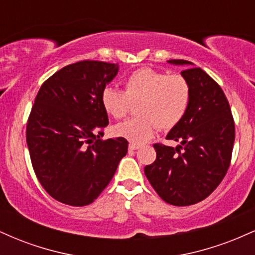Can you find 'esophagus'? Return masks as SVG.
I'll use <instances>...</instances> for the list:
<instances>
[{"mask_svg":"<svg viewBox=\"0 0 255 255\" xmlns=\"http://www.w3.org/2000/svg\"><path fill=\"white\" fill-rule=\"evenodd\" d=\"M139 147H140V145H137V144H133V142H130L129 144V150H131V151L137 150Z\"/></svg>","mask_w":255,"mask_h":255,"instance_id":"1","label":"esophagus"}]
</instances>
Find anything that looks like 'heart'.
I'll use <instances>...</instances> for the list:
<instances>
[{
	"mask_svg": "<svg viewBox=\"0 0 255 255\" xmlns=\"http://www.w3.org/2000/svg\"><path fill=\"white\" fill-rule=\"evenodd\" d=\"M136 101L137 116L116 125L113 130L133 144H144L153 137L157 125L168 130L180 124L191 103V89L181 75H166L144 67L126 79L125 92L108 86L101 95L105 113L115 119L124 118L129 102Z\"/></svg>",
	"mask_w": 255,
	"mask_h": 255,
	"instance_id": "1",
	"label": "heart"
}]
</instances>
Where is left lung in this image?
I'll use <instances>...</instances> for the list:
<instances>
[{
  "label": "left lung",
  "instance_id": "1",
  "mask_svg": "<svg viewBox=\"0 0 255 255\" xmlns=\"http://www.w3.org/2000/svg\"><path fill=\"white\" fill-rule=\"evenodd\" d=\"M186 66L181 75L191 89V103L184 118L166 139L176 147L154 144L157 158L144 171L163 200L188 206L204 200L227 174L235 141V125L223 90L201 68L189 61L169 60Z\"/></svg>",
  "mask_w": 255,
  "mask_h": 255
}]
</instances>
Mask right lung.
<instances>
[{"instance_id": "add662e5", "label": "right lung", "mask_w": 255, "mask_h": 255, "mask_svg": "<svg viewBox=\"0 0 255 255\" xmlns=\"http://www.w3.org/2000/svg\"><path fill=\"white\" fill-rule=\"evenodd\" d=\"M119 69V64L80 61L63 67L38 91L26 141L37 178L60 203H92L127 154L125 137L101 139L109 125L102 91Z\"/></svg>"}]
</instances>
